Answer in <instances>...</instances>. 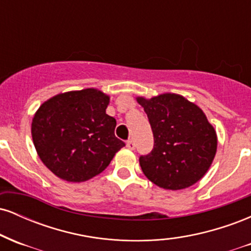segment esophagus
<instances>
[{
	"instance_id": "obj_1",
	"label": "esophagus",
	"mask_w": 251,
	"mask_h": 251,
	"mask_svg": "<svg viewBox=\"0 0 251 251\" xmlns=\"http://www.w3.org/2000/svg\"><path fill=\"white\" fill-rule=\"evenodd\" d=\"M126 146H127V148H128L129 150H134V149H135L134 140H133V139H129V140H127V143H126Z\"/></svg>"
}]
</instances>
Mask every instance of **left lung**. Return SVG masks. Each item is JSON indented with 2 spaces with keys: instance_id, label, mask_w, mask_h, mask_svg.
I'll use <instances>...</instances> for the list:
<instances>
[{
  "instance_id": "obj_1",
  "label": "left lung",
  "mask_w": 251,
  "mask_h": 251,
  "mask_svg": "<svg viewBox=\"0 0 251 251\" xmlns=\"http://www.w3.org/2000/svg\"><path fill=\"white\" fill-rule=\"evenodd\" d=\"M137 101L148 114L153 149L140 155L144 175L166 190L194 185L208 172L217 150V135L201 109L179 94L165 93Z\"/></svg>"
}]
</instances>
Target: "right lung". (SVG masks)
Masks as SVG:
<instances>
[{"label": "right lung", "instance_id": "obj_1", "mask_svg": "<svg viewBox=\"0 0 251 251\" xmlns=\"http://www.w3.org/2000/svg\"><path fill=\"white\" fill-rule=\"evenodd\" d=\"M109 97L96 88L57 94L37 109L31 137L42 163L63 180L80 183L101 174L125 143L106 114Z\"/></svg>", "mask_w": 251, "mask_h": 251}]
</instances>
